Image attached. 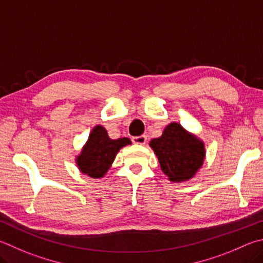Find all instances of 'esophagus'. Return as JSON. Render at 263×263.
Segmentation results:
<instances>
[{
  "instance_id": "34e87169",
  "label": "esophagus",
  "mask_w": 263,
  "mask_h": 263,
  "mask_svg": "<svg viewBox=\"0 0 263 263\" xmlns=\"http://www.w3.org/2000/svg\"><path fill=\"white\" fill-rule=\"evenodd\" d=\"M132 141H133V144H136V145H145L146 141H147V137L146 136L133 137Z\"/></svg>"
}]
</instances>
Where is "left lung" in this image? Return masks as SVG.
I'll use <instances>...</instances> for the list:
<instances>
[{"instance_id": "8db88e82", "label": "left lung", "mask_w": 263, "mask_h": 263, "mask_svg": "<svg viewBox=\"0 0 263 263\" xmlns=\"http://www.w3.org/2000/svg\"><path fill=\"white\" fill-rule=\"evenodd\" d=\"M149 146L159 159L161 170L173 183L193 178L206 156L203 141L176 122L166 125L162 136L152 139Z\"/></svg>"}]
</instances>
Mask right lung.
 <instances>
[{
    "mask_svg": "<svg viewBox=\"0 0 263 263\" xmlns=\"http://www.w3.org/2000/svg\"><path fill=\"white\" fill-rule=\"evenodd\" d=\"M131 144V140L125 137L110 139L106 128L97 125L90 131L80 154L76 157V163L84 175L97 179L102 178L110 169L119 149Z\"/></svg>",
    "mask_w": 263,
    "mask_h": 263,
    "instance_id": "1",
    "label": "right lung"
}]
</instances>
